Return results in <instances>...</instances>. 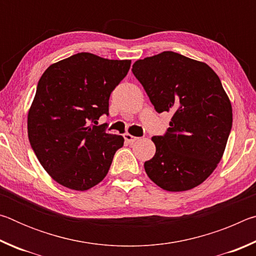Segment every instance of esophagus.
Wrapping results in <instances>:
<instances>
[{"instance_id": "obj_1", "label": "esophagus", "mask_w": 256, "mask_h": 256, "mask_svg": "<svg viewBox=\"0 0 256 256\" xmlns=\"http://www.w3.org/2000/svg\"><path fill=\"white\" fill-rule=\"evenodd\" d=\"M124 138H125V141L128 142V144H133V142H136V140H138V138L133 136L130 133H125L124 134Z\"/></svg>"}]
</instances>
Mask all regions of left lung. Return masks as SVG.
<instances>
[{"label":"left lung","mask_w":256,"mask_h":256,"mask_svg":"<svg viewBox=\"0 0 256 256\" xmlns=\"http://www.w3.org/2000/svg\"><path fill=\"white\" fill-rule=\"evenodd\" d=\"M132 72L158 112H172L164 136H154L149 178L170 192L203 183L216 170L232 125V104L216 72L174 52L138 60Z\"/></svg>","instance_id":"obj_1"}]
</instances>
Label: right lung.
<instances>
[{"instance_id":"right-lung-1","label":"right lung","mask_w":256,"mask_h":256,"mask_svg":"<svg viewBox=\"0 0 256 256\" xmlns=\"http://www.w3.org/2000/svg\"><path fill=\"white\" fill-rule=\"evenodd\" d=\"M130 66V60L78 53L42 73L28 112V138L58 184L86 190L105 178L124 138L94 124L108 115L110 94Z\"/></svg>"}]
</instances>
